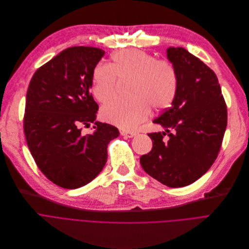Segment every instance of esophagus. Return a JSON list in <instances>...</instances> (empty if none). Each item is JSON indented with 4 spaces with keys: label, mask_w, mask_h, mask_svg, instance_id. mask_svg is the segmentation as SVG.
Wrapping results in <instances>:
<instances>
[{
    "label": "esophagus",
    "mask_w": 249,
    "mask_h": 249,
    "mask_svg": "<svg viewBox=\"0 0 249 249\" xmlns=\"http://www.w3.org/2000/svg\"><path fill=\"white\" fill-rule=\"evenodd\" d=\"M123 136L124 137H127V138H133L137 135V132H134V131H123L121 133Z\"/></svg>",
    "instance_id": "34e87169"
}]
</instances>
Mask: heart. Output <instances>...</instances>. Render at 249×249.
Masks as SVG:
<instances>
[{"mask_svg": "<svg viewBox=\"0 0 249 249\" xmlns=\"http://www.w3.org/2000/svg\"><path fill=\"white\" fill-rule=\"evenodd\" d=\"M110 64H98L92 71V93L100 102L112 98L117 80L129 78V96L115 98L106 103L101 116L124 129H132L144 122L150 108L157 110L169 107L178 89V76L168 60L138 49H127L111 55Z\"/></svg>", "mask_w": 249, "mask_h": 249, "instance_id": "heart-1", "label": "heart"}]
</instances>
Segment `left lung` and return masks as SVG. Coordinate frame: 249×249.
<instances>
[{
    "label": "left lung",
    "instance_id": "8db88e82",
    "mask_svg": "<svg viewBox=\"0 0 249 249\" xmlns=\"http://www.w3.org/2000/svg\"><path fill=\"white\" fill-rule=\"evenodd\" d=\"M167 57L176 69L178 89L171 107L153 121L165 132L148 134L153 147L140 162L164 185L182 187L197 180L217 159L227 106L214 71L198 57L183 47H169Z\"/></svg>",
    "mask_w": 249,
    "mask_h": 249
}]
</instances>
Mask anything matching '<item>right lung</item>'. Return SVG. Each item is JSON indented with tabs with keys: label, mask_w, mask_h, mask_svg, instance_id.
<instances>
[{
	"label": "right lung",
	"mask_w": 249,
	"mask_h": 249,
	"mask_svg": "<svg viewBox=\"0 0 249 249\" xmlns=\"http://www.w3.org/2000/svg\"><path fill=\"white\" fill-rule=\"evenodd\" d=\"M104 51L73 46L34 73L29 83L23 127L31 155L54 184L74 189L91 182L107 161V145L120 135L117 127L95 122L92 71ZM94 123L85 135L83 126Z\"/></svg>",
	"instance_id": "obj_1"
}]
</instances>
